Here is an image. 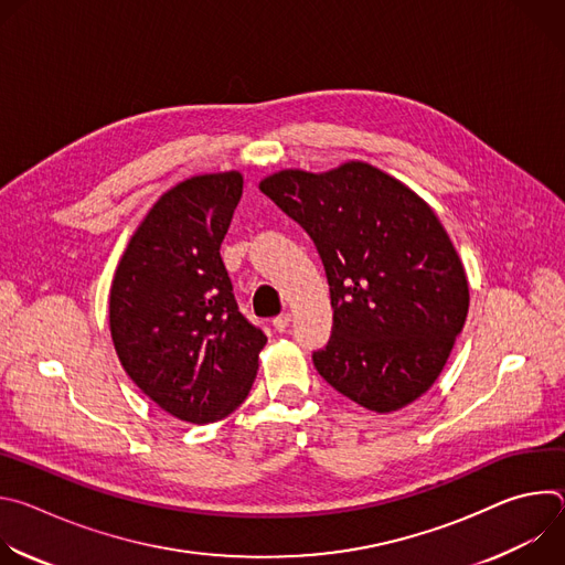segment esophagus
Instances as JSON below:
<instances>
[{
	"mask_svg": "<svg viewBox=\"0 0 565 565\" xmlns=\"http://www.w3.org/2000/svg\"><path fill=\"white\" fill-rule=\"evenodd\" d=\"M290 321H292L290 312H284V315H279V317H275V319H273V327H275V331L284 333V331H288V327H290Z\"/></svg>",
	"mask_w": 565,
	"mask_h": 565,
	"instance_id": "esophagus-1",
	"label": "esophagus"
}]
</instances>
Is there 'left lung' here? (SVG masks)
Returning a JSON list of instances; mask_svg holds the SVG:
<instances>
[{"label":"left lung","instance_id":"obj_1","mask_svg":"<svg viewBox=\"0 0 565 565\" xmlns=\"http://www.w3.org/2000/svg\"><path fill=\"white\" fill-rule=\"evenodd\" d=\"M259 190L327 268L333 335L312 353L319 375L375 414L412 405L443 373L469 310L465 266L431 205L364 160L281 170Z\"/></svg>","mask_w":565,"mask_h":565}]
</instances>
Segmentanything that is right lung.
Instances as JSON below:
<instances>
[{
	"label": "right lung",
	"mask_w": 565,
	"mask_h": 565,
	"mask_svg": "<svg viewBox=\"0 0 565 565\" xmlns=\"http://www.w3.org/2000/svg\"><path fill=\"white\" fill-rule=\"evenodd\" d=\"M241 172L181 181L145 214L116 266L109 329L131 382L170 416L207 425L250 393L266 335L238 312L221 241Z\"/></svg>",
	"instance_id": "obj_1"
}]
</instances>
